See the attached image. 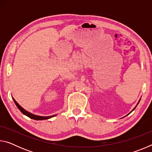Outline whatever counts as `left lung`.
Here are the masks:
<instances>
[{"instance_id":"1","label":"left lung","mask_w":152,"mask_h":152,"mask_svg":"<svg viewBox=\"0 0 152 152\" xmlns=\"http://www.w3.org/2000/svg\"><path fill=\"white\" fill-rule=\"evenodd\" d=\"M135 109V108H134V109H133V110H134V109ZM133 110H132V111H133ZM132 112H131V113H132Z\"/></svg>"}]
</instances>
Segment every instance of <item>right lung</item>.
I'll return each mask as SVG.
<instances>
[{
  "instance_id": "obj_1",
  "label": "right lung",
  "mask_w": 152,
  "mask_h": 152,
  "mask_svg": "<svg viewBox=\"0 0 152 152\" xmlns=\"http://www.w3.org/2000/svg\"><path fill=\"white\" fill-rule=\"evenodd\" d=\"M12 99H13L15 103V104H16V106L17 107L18 109L20 110V111L23 114H24L25 115H26V116H27L28 117L31 118V119H35V120H44V119H50V118L55 116V115H53V116H50V117H41V116H37V115H33V114H31V113L27 112V110H25L24 109H23V108L20 107L19 104L17 103V101H15L13 98H12Z\"/></svg>"
}]
</instances>
